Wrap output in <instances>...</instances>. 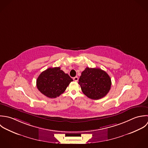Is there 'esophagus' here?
<instances>
[{
    "label": "esophagus",
    "instance_id": "obj_1",
    "mask_svg": "<svg viewBox=\"0 0 148 148\" xmlns=\"http://www.w3.org/2000/svg\"><path fill=\"white\" fill-rule=\"evenodd\" d=\"M73 79V80H74L75 82H77L78 80H79V77H78L77 76H76V77H74Z\"/></svg>",
    "mask_w": 148,
    "mask_h": 148
}]
</instances>
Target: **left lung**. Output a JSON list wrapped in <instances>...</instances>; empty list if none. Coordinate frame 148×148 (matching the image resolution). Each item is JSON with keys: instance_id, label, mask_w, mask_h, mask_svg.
<instances>
[{"instance_id": "left-lung-1", "label": "left lung", "mask_w": 148, "mask_h": 148, "mask_svg": "<svg viewBox=\"0 0 148 148\" xmlns=\"http://www.w3.org/2000/svg\"><path fill=\"white\" fill-rule=\"evenodd\" d=\"M82 91L88 98L98 100L104 97L111 88L109 75L100 68L87 67L79 80Z\"/></svg>"}]
</instances>
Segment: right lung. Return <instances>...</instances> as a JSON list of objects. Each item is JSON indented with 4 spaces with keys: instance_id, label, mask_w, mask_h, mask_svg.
<instances>
[{
    "instance_id": "right-lung-1",
    "label": "right lung",
    "mask_w": 148,
    "mask_h": 148,
    "mask_svg": "<svg viewBox=\"0 0 148 148\" xmlns=\"http://www.w3.org/2000/svg\"><path fill=\"white\" fill-rule=\"evenodd\" d=\"M72 81V79L60 67L49 68L38 77L37 87L45 96L55 98L62 94Z\"/></svg>"
}]
</instances>
